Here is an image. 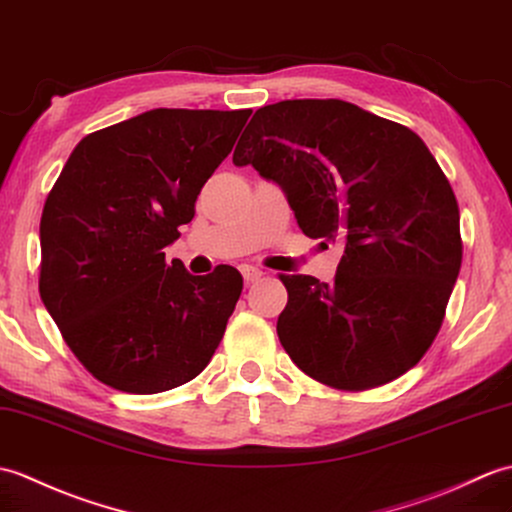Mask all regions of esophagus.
I'll list each match as a JSON object with an SVG mask.
<instances>
[{
    "mask_svg": "<svg viewBox=\"0 0 512 512\" xmlns=\"http://www.w3.org/2000/svg\"><path fill=\"white\" fill-rule=\"evenodd\" d=\"M242 277H244L246 283H255V281H259L261 277H264V272H261L259 268H255V266H242Z\"/></svg>",
    "mask_w": 512,
    "mask_h": 512,
    "instance_id": "34e87169",
    "label": "esophagus"
}]
</instances>
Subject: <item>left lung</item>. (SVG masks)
<instances>
[{
	"instance_id": "left-lung-1",
	"label": "left lung",
	"mask_w": 512,
	"mask_h": 512,
	"mask_svg": "<svg viewBox=\"0 0 512 512\" xmlns=\"http://www.w3.org/2000/svg\"><path fill=\"white\" fill-rule=\"evenodd\" d=\"M242 137L233 163L277 183L305 235L344 244L331 283L281 275L277 334L292 362L342 390L410 371L462 264L454 189L423 139L344 100L261 106Z\"/></svg>"
}]
</instances>
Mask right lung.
<instances>
[{
	"mask_svg": "<svg viewBox=\"0 0 512 512\" xmlns=\"http://www.w3.org/2000/svg\"><path fill=\"white\" fill-rule=\"evenodd\" d=\"M251 109H152L69 154L41 216L39 292L67 347L102 384L154 395L216 353L242 294L231 266L189 275L163 248L192 222L207 178Z\"/></svg>",
	"mask_w": 512,
	"mask_h": 512,
	"instance_id": "obj_1",
	"label": "right lung"
}]
</instances>
